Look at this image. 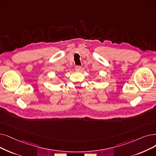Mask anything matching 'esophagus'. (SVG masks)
Masks as SVG:
<instances>
[{"label": "esophagus", "instance_id": "34e87169", "mask_svg": "<svg viewBox=\"0 0 156 156\" xmlns=\"http://www.w3.org/2000/svg\"><path fill=\"white\" fill-rule=\"evenodd\" d=\"M75 69H76V71H80L81 69H82V66H76L75 67Z\"/></svg>", "mask_w": 156, "mask_h": 156}]
</instances>
